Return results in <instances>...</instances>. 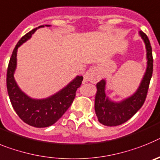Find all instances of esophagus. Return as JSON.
Returning a JSON list of instances; mask_svg holds the SVG:
<instances>
[{
  "label": "esophagus",
  "instance_id": "esophagus-1",
  "mask_svg": "<svg viewBox=\"0 0 160 160\" xmlns=\"http://www.w3.org/2000/svg\"><path fill=\"white\" fill-rule=\"evenodd\" d=\"M101 71L99 67H94L89 69L84 76V79L86 81H90L92 83H97L101 78Z\"/></svg>",
  "mask_w": 160,
  "mask_h": 160
}]
</instances>
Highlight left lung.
<instances>
[{
  "mask_svg": "<svg viewBox=\"0 0 160 160\" xmlns=\"http://www.w3.org/2000/svg\"><path fill=\"white\" fill-rule=\"evenodd\" d=\"M138 34L145 43L147 62L144 76L135 92L122 101H113L105 94L106 80L103 79L97 84L94 107L98 121L104 126H116L127 122L138 112L146 100L153 72V57L147 34L142 31L138 32Z\"/></svg>",
  "mask_w": 160,
  "mask_h": 160,
  "instance_id": "1",
  "label": "left lung"
}]
</instances>
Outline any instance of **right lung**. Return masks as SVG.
Masks as SVG:
<instances>
[{
	"instance_id": "obj_1",
	"label": "right lung",
	"mask_w": 160,
	"mask_h": 160,
	"mask_svg": "<svg viewBox=\"0 0 160 160\" xmlns=\"http://www.w3.org/2000/svg\"><path fill=\"white\" fill-rule=\"evenodd\" d=\"M45 26L49 27L51 25H45ZM42 27H44V25L32 30L19 40L9 60L6 78L8 94L15 112L26 124L37 128L51 126L63 116L73 102L76 90L83 80V76H77L64 88L54 95L43 99L31 98L19 88L14 79L18 49L22 44L31 38L37 29Z\"/></svg>"
}]
</instances>
